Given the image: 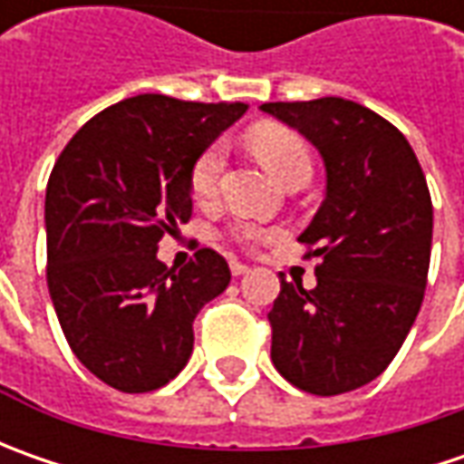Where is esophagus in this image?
Returning <instances> with one entry per match:
<instances>
[{"instance_id":"esophagus-1","label":"esophagus","mask_w":464,"mask_h":464,"mask_svg":"<svg viewBox=\"0 0 464 464\" xmlns=\"http://www.w3.org/2000/svg\"><path fill=\"white\" fill-rule=\"evenodd\" d=\"M229 271H232V276H245V274L250 271V266H245L240 260H232V263H229Z\"/></svg>"}]
</instances>
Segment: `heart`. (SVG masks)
Here are the masks:
<instances>
[{"label":"heart","instance_id":"1","mask_svg":"<svg viewBox=\"0 0 464 464\" xmlns=\"http://www.w3.org/2000/svg\"><path fill=\"white\" fill-rule=\"evenodd\" d=\"M247 147L258 157V162L268 169L284 186L299 175H310L312 157L310 147L295 129L284 123H258L247 131ZM222 169V144H211L190 168V190L196 198H208L217 188V178ZM242 240L256 242L263 237V232L256 227H242Z\"/></svg>","mask_w":464,"mask_h":464}]
</instances>
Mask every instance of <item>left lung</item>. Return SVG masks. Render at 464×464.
Returning <instances> with one entry per match:
<instances>
[{
  "instance_id": "1",
  "label": "left lung",
  "mask_w": 464,
  "mask_h": 464,
  "mask_svg": "<svg viewBox=\"0 0 464 464\" xmlns=\"http://www.w3.org/2000/svg\"><path fill=\"white\" fill-rule=\"evenodd\" d=\"M310 141L325 165V201L299 242L320 258L317 286L281 274L271 359L312 395H341L382 374L423 302L434 208L408 139L343 98L266 102Z\"/></svg>"
}]
</instances>
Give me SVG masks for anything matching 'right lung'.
<instances>
[{
	"mask_svg": "<svg viewBox=\"0 0 464 464\" xmlns=\"http://www.w3.org/2000/svg\"><path fill=\"white\" fill-rule=\"evenodd\" d=\"M245 102L136 95L90 118L45 188L48 292L74 356L121 392L180 374L193 320L229 286L227 260L201 247L183 268L157 258L190 219V168L245 116Z\"/></svg>",
	"mask_w": 464,
	"mask_h": 464,
	"instance_id": "add662e5",
	"label": "right lung"
}]
</instances>
